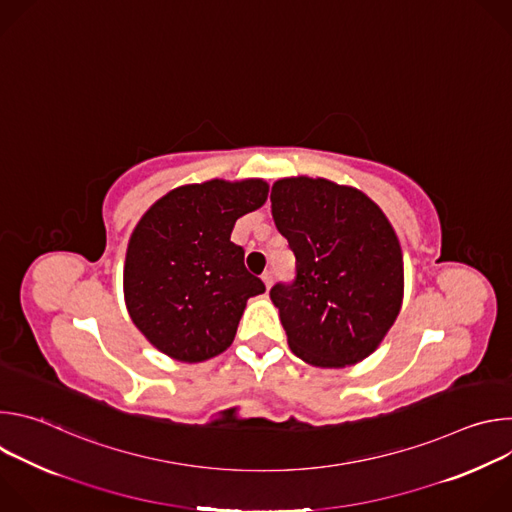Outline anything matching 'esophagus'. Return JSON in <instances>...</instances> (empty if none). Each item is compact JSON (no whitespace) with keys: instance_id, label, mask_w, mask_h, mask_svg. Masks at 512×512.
<instances>
[{"instance_id":"obj_1","label":"esophagus","mask_w":512,"mask_h":512,"mask_svg":"<svg viewBox=\"0 0 512 512\" xmlns=\"http://www.w3.org/2000/svg\"><path fill=\"white\" fill-rule=\"evenodd\" d=\"M261 279H263V283H265V287L269 289L271 287V283H273V273L271 271H265L263 275H261Z\"/></svg>"}]
</instances>
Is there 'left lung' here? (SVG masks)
I'll use <instances>...</instances> for the list:
<instances>
[{"label": "left lung", "instance_id": "8db88e82", "mask_svg": "<svg viewBox=\"0 0 512 512\" xmlns=\"http://www.w3.org/2000/svg\"><path fill=\"white\" fill-rule=\"evenodd\" d=\"M277 231L296 255V281L271 287L287 344L322 369L373 354L403 304V253L367 194L326 178H281L271 188Z\"/></svg>", "mask_w": 512, "mask_h": 512}]
</instances>
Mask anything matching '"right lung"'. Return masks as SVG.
Returning <instances> with one entry per match:
<instances>
[{"label": "right lung", "mask_w": 512, "mask_h": 512, "mask_svg": "<svg viewBox=\"0 0 512 512\" xmlns=\"http://www.w3.org/2000/svg\"><path fill=\"white\" fill-rule=\"evenodd\" d=\"M269 184L208 180L170 190L135 225L123 267L127 312L160 352L202 362L225 352L247 300L265 291L231 241L237 218L261 208Z\"/></svg>", "instance_id": "1"}]
</instances>
